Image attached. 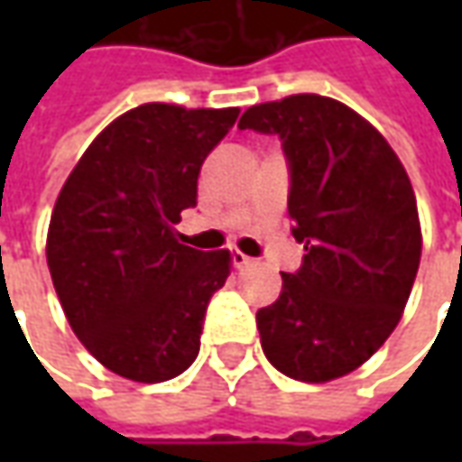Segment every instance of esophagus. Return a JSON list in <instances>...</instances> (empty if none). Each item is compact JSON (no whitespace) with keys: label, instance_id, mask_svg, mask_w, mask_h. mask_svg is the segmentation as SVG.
Returning a JSON list of instances; mask_svg holds the SVG:
<instances>
[{"label":"esophagus","instance_id":"obj_1","mask_svg":"<svg viewBox=\"0 0 462 462\" xmlns=\"http://www.w3.org/2000/svg\"><path fill=\"white\" fill-rule=\"evenodd\" d=\"M231 259H234V267H246V264H252V257H246L239 249L231 252Z\"/></svg>","mask_w":462,"mask_h":462}]
</instances>
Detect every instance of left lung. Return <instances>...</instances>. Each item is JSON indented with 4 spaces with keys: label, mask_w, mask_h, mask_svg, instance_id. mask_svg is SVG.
<instances>
[{
    "label": "left lung",
    "mask_w": 462,
    "mask_h": 462,
    "mask_svg": "<svg viewBox=\"0 0 462 462\" xmlns=\"http://www.w3.org/2000/svg\"><path fill=\"white\" fill-rule=\"evenodd\" d=\"M239 128L282 138L288 213L306 249L280 298L257 310L262 349L293 381H337L381 349L406 309L421 259L411 180L381 131L339 99L252 105Z\"/></svg>",
    "instance_id": "1"
}]
</instances>
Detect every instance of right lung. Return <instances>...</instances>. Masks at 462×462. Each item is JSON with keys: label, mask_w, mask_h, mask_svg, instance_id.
Here are the masks:
<instances>
[{"label": "right lung", "mask_w": 462, "mask_h": 462, "mask_svg": "<svg viewBox=\"0 0 462 462\" xmlns=\"http://www.w3.org/2000/svg\"><path fill=\"white\" fill-rule=\"evenodd\" d=\"M239 107L146 102L81 153L56 198L45 259L69 327L120 378L162 383L195 363L231 252L180 244L205 156Z\"/></svg>", "instance_id": "obj_1"}]
</instances>
